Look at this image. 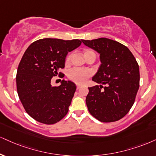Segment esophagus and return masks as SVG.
<instances>
[{
	"instance_id": "1",
	"label": "esophagus",
	"mask_w": 156,
	"mask_h": 156,
	"mask_svg": "<svg viewBox=\"0 0 156 156\" xmlns=\"http://www.w3.org/2000/svg\"><path fill=\"white\" fill-rule=\"evenodd\" d=\"M80 87H81V86H80V85H76V88H77V89H79Z\"/></svg>"
}]
</instances>
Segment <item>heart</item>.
<instances>
[{
  "instance_id": "1",
  "label": "heart",
  "mask_w": 156,
  "mask_h": 156,
  "mask_svg": "<svg viewBox=\"0 0 156 156\" xmlns=\"http://www.w3.org/2000/svg\"><path fill=\"white\" fill-rule=\"evenodd\" d=\"M83 55L85 59H86L88 57H96L95 53L92 50L89 49V48H85L83 51ZM71 59V54H69L66 57L65 59V65H68L70 63ZM91 76V73L88 70H73L69 72L68 73V78L69 79L73 80V82L76 83H84L87 80L88 78Z\"/></svg>"
}]
</instances>
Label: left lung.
I'll return each mask as SVG.
<instances>
[{
    "label": "left lung",
    "instance_id": "8db88e82",
    "mask_svg": "<svg viewBox=\"0 0 156 156\" xmlns=\"http://www.w3.org/2000/svg\"><path fill=\"white\" fill-rule=\"evenodd\" d=\"M99 54L101 65L92 77L99 86L89 87L88 110L101 122L119 121L134 105L140 86V70L134 55L124 45L100 37L81 40Z\"/></svg>",
    "mask_w": 156,
    "mask_h": 156
}]
</instances>
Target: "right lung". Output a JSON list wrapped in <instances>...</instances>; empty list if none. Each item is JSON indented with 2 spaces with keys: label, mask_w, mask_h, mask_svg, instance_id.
Instances as JSON below:
<instances>
[{
  "label": "right lung",
  "mask_w": 156,
  "mask_h": 156,
  "mask_svg": "<svg viewBox=\"0 0 156 156\" xmlns=\"http://www.w3.org/2000/svg\"><path fill=\"white\" fill-rule=\"evenodd\" d=\"M80 44L78 39L44 38L33 42L24 52L16 73L17 93L25 111L37 121L54 124L68 112L76 84L62 80L57 87L51 80L65 67L68 52Z\"/></svg>",
  "instance_id": "add662e5"
}]
</instances>
